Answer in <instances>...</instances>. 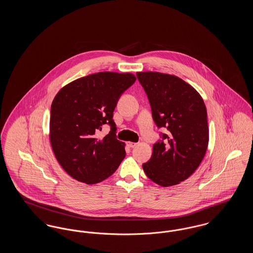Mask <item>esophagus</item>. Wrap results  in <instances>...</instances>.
<instances>
[{"instance_id":"1","label":"esophagus","mask_w":253,"mask_h":253,"mask_svg":"<svg viewBox=\"0 0 253 253\" xmlns=\"http://www.w3.org/2000/svg\"><path fill=\"white\" fill-rule=\"evenodd\" d=\"M136 145H137V143H135V142H128L129 148H134V147H136Z\"/></svg>"}]
</instances>
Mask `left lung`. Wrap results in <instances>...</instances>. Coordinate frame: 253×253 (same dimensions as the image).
<instances>
[{"mask_svg":"<svg viewBox=\"0 0 253 253\" xmlns=\"http://www.w3.org/2000/svg\"><path fill=\"white\" fill-rule=\"evenodd\" d=\"M148 96L158 129L166 128L142 164L146 175L162 187L190 177L203 160L209 143L204 101L193 86L178 77L158 72L136 73Z\"/></svg>","mask_w":253,"mask_h":253,"instance_id":"8db88e82","label":"left lung"}]
</instances>
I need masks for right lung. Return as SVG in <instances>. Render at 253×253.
<instances>
[{"label": "right lung", "mask_w": 253, "mask_h": 253, "mask_svg": "<svg viewBox=\"0 0 253 253\" xmlns=\"http://www.w3.org/2000/svg\"><path fill=\"white\" fill-rule=\"evenodd\" d=\"M135 77L99 72L76 80L56 95L50 110V141L62 169L76 180L96 184L112 175L125 157L117 139L114 110ZM107 124L103 139L96 133Z\"/></svg>", "instance_id": "obj_1"}]
</instances>
